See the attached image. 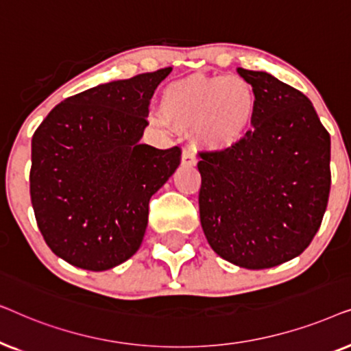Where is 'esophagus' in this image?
Segmentation results:
<instances>
[{"instance_id": "esophagus-1", "label": "esophagus", "mask_w": 351, "mask_h": 351, "mask_svg": "<svg viewBox=\"0 0 351 351\" xmlns=\"http://www.w3.org/2000/svg\"><path fill=\"white\" fill-rule=\"evenodd\" d=\"M196 155L193 150H190V148H185L184 153H182V165L184 166H196Z\"/></svg>"}]
</instances>
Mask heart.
<instances>
[{"label": "heart", "instance_id": "obj_1", "mask_svg": "<svg viewBox=\"0 0 351 351\" xmlns=\"http://www.w3.org/2000/svg\"><path fill=\"white\" fill-rule=\"evenodd\" d=\"M256 110V90L243 76L193 75L166 86L161 113L152 119L180 131L193 129L196 142L206 148H227L249 131Z\"/></svg>", "mask_w": 351, "mask_h": 351}]
</instances>
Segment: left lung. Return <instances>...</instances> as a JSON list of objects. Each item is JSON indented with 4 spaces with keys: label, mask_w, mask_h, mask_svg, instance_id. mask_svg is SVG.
<instances>
[{
    "label": "left lung",
    "mask_w": 351,
    "mask_h": 351,
    "mask_svg": "<svg viewBox=\"0 0 351 351\" xmlns=\"http://www.w3.org/2000/svg\"><path fill=\"white\" fill-rule=\"evenodd\" d=\"M237 71L256 90V117L237 143L199 152V219L220 257L261 270L300 256L318 232L330 137L300 90L265 71Z\"/></svg>",
    "instance_id": "left-lung-1"
}]
</instances>
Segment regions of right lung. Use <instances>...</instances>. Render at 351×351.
Listing matches in <instances>:
<instances>
[{
	"label": "right lung",
	"instance_id": "obj_1",
	"mask_svg": "<svg viewBox=\"0 0 351 351\" xmlns=\"http://www.w3.org/2000/svg\"><path fill=\"white\" fill-rule=\"evenodd\" d=\"M171 66L95 86L56 105L33 134L30 196L51 251L104 271L141 247L150 198L180 165V147L141 143Z\"/></svg>",
	"mask_w": 351,
	"mask_h": 351
}]
</instances>
